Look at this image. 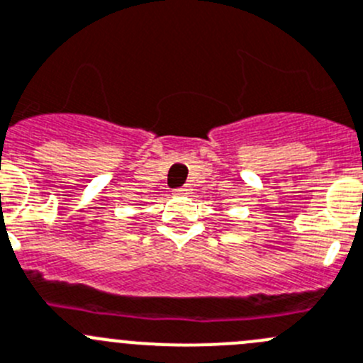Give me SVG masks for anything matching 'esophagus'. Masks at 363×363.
<instances>
[{
    "mask_svg": "<svg viewBox=\"0 0 363 363\" xmlns=\"http://www.w3.org/2000/svg\"><path fill=\"white\" fill-rule=\"evenodd\" d=\"M175 193H177V195H189V193H191V186H182V188L175 189Z\"/></svg>",
    "mask_w": 363,
    "mask_h": 363,
    "instance_id": "esophagus-1",
    "label": "esophagus"
}]
</instances>
